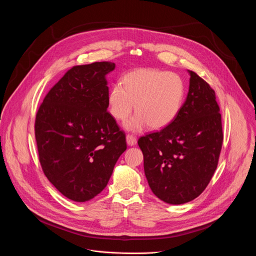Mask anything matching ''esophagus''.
<instances>
[{"instance_id": "esophagus-1", "label": "esophagus", "mask_w": 256, "mask_h": 256, "mask_svg": "<svg viewBox=\"0 0 256 256\" xmlns=\"http://www.w3.org/2000/svg\"><path fill=\"white\" fill-rule=\"evenodd\" d=\"M126 142L128 146H134L136 144V138L132 134H128L126 136Z\"/></svg>"}]
</instances>
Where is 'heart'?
Returning a JSON list of instances; mask_svg holds the SVG:
<instances>
[{
  "mask_svg": "<svg viewBox=\"0 0 256 256\" xmlns=\"http://www.w3.org/2000/svg\"><path fill=\"white\" fill-rule=\"evenodd\" d=\"M108 93L109 112L118 120H126L128 130H142L146 126L161 130L177 116L184 98V83L174 74L155 68H140L124 77ZM136 104H134V103Z\"/></svg>",
  "mask_w": 256,
  "mask_h": 256,
  "instance_id": "obj_1",
  "label": "heart"
}]
</instances>
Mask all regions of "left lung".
Here are the masks:
<instances>
[{
  "label": "left lung",
  "instance_id": "1",
  "mask_svg": "<svg viewBox=\"0 0 256 256\" xmlns=\"http://www.w3.org/2000/svg\"><path fill=\"white\" fill-rule=\"evenodd\" d=\"M188 74V97L175 120L138 140L150 188L170 204L188 202L206 190L223 144L214 91L194 72Z\"/></svg>",
  "mask_w": 256,
  "mask_h": 256
}]
</instances>
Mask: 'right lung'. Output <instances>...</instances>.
Listing matches in <instances>:
<instances>
[{
    "instance_id": "right-lung-1",
    "label": "right lung",
    "mask_w": 256,
    "mask_h": 256,
    "mask_svg": "<svg viewBox=\"0 0 256 256\" xmlns=\"http://www.w3.org/2000/svg\"><path fill=\"white\" fill-rule=\"evenodd\" d=\"M116 64L76 66L50 90L35 118L40 162L66 198L87 202L107 186L126 150V134L107 112L106 75Z\"/></svg>"
}]
</instances>
